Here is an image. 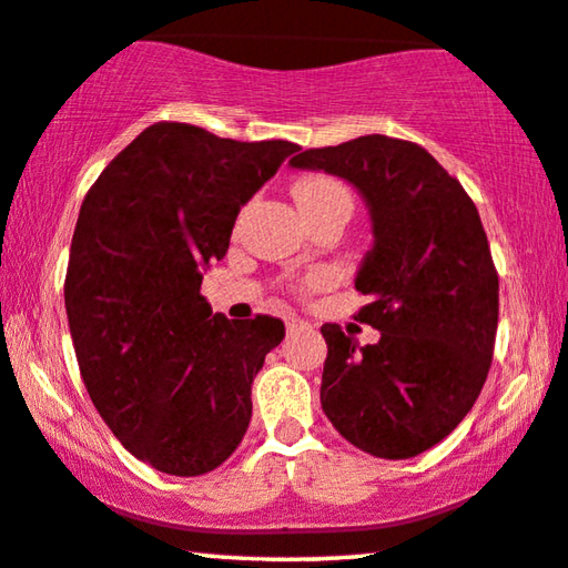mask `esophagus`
Here are the masks:
<instances>
[{"label": "esophagus", "instance_id": "esophagus-1", "mask_svg": "<svg viewBox=\"0 0 568 568\" xmlns=\"http://www.w3.org/2000/svg\"><path fill=\"white\" fill-rule=\"evenodd\" d=\"M308 322H303V318H298V316H287L285 318V329L291 332V334H295V332H303V329H308Z\"/></svg>", "mask_w": 568, "mask_h": 568}]
</instances>
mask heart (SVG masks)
<instances>
[{
  "instance_id": "1",
  "label": "heart",
  "mask_w": 568,
  "mask_h": 568,
  "mask_svg": "<svg viewBox=\"0 0 568 568\" xmlns=\"http://www.w3.org/2000/svg\"><path fill=\"white\" fill-rule=\"evenodd\" d=\"M337 193H347V190L342 187L337 180H329V178H303L298 185L293 187V195H295V201H298L301 207L322 201V197L337 195ZM316 281H318V277H316Z\"/></svg>"
}]
</instances>
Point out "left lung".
<instances>
[{"label": "left lung", "mask_w": 568, "mask_h": 568, "mask_svg": "<svg viewBox=\"0 0 568 568\" xmlns=\"http://www.w3.org/2000/svg\"><path fill=\"white\" fill-rule=\"evenodd\" d=\"M291 166L353 182L375 236L355 287L371 298L357 318L381 339L361 347L322 326V409L375 458H414L460 425L491 367L499 275L476 205L427 149L381 133L306 149Z\"/></svg>", "instance_id": "1"}]
</instances>
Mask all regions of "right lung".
Listing matches in <instances>:
<instances>
[{
    "mask_svg": "<svg viewBox=\"0 0 568 568\" xmlns=\"http://www.w3.org/2000/svg\"><path fill=\"white\" fill-rule=\"evenodd\" d=\"M293 151L162 121L84 195L63 283L79 373L125 450L162 474L219 468L250 427L252 381L285 326L213 314L201 283Z\"/></svg>",
    "mask_w": 568,
    "mask_h": 568,
    "instance_id": "1",
    "label": "right lung"
}]
</instances>
